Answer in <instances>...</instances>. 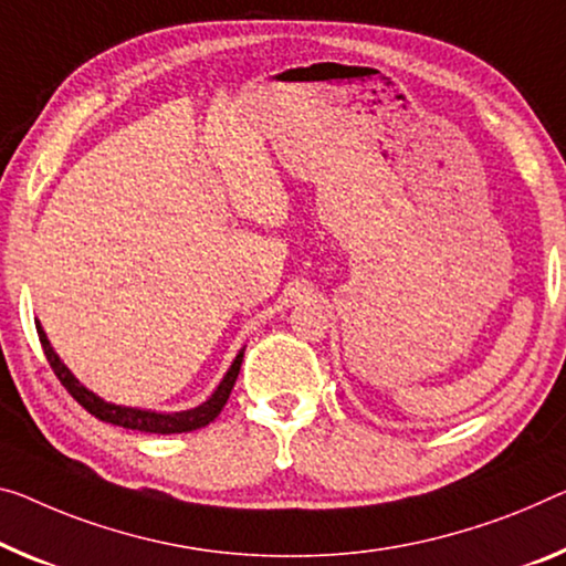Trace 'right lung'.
<instances>
[{"mask_svg":"<svg viewBox=\"0 0 566 566\" xmlns=\"http://www.w3.org/2000/svg\"><path fill=\"white\" fill-rule=\"evenodd\" d=\"M34 326H38L40 344H42V349H45L50 367L57 374V379L63 381V387L67 389V392H71L93 417H98V420L118 424V428H126V430H138V432H156V434L192 432V430L205 428V424H210L214 417L222 412V407L228 405V397L234 387V379H238V374H240L242 356H245V349L238 352V356H234L230 364V369L224 371L222 381L217 385L214 392L207 397L202 405L192 407V410H181V412H156V410H142V407L113 405V402H106V399L98 397L95 392H91L88 387L77 381L75 374L65 367L63 359H60L55 349H52L50 338L40 321H34Z\"/></svg>","mask_w":566,"mask_h":566,"instance_id":"1","label":"right lung"}]
</instances>
